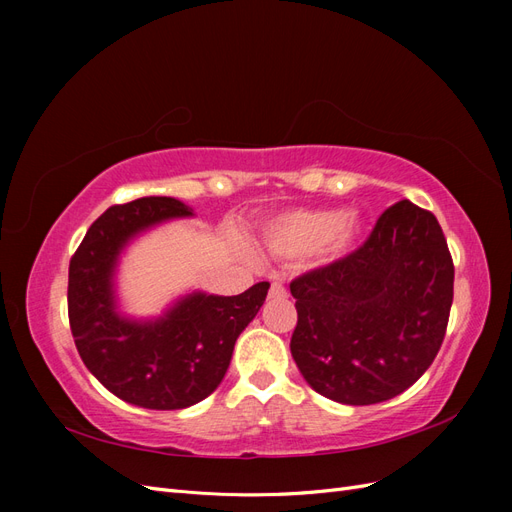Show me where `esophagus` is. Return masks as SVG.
Instances as JSON below:
<instances>
[{
	"label": "esophagus",
	"instance_id": "obj_1",
	"mask_svg": "<svg viewBox=\"0 0 512 512\" xmlns=\"http://www.w3.org/2000/svg\"><path fill=\"white\" fill-rule=\"evenodd\" d=\"M269 297L271 299H286L288 297V290L282 282H273L271 284V290H269Z\"/></svg>",
	"mask_w": 512,
	"mask_h": 512
}]
</instances>
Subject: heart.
Here are the masks:
<instances>
[{
    "label": "heart",
    "mask_w": 512,
    "mask_h": 512,
    "mask_svg": "<svg viewBox=\"0 0 512 512\" xmlns=\"http://www.w3.org/2000/svg\"><path fill=\"white\" fill-rule=\"evenodd\" d=\"M361 218L352 211L297 209L277 215L262 228V247L275 258L299 260L316 252L346 256L361 237Z\"/></svg>",
    "instance_id": "obj_1"
}]
</instances>
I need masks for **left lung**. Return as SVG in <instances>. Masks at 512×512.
Instances as JSON below:
<instances>
[{
    "label": "left lung",
    "instance_id": "left-lung-1",
    "mask_svg": "<svg viewBox=\"0 0 512 512\" xmlns=\"http://www.w3.org/2000/svg\"><path fill=\"white\" fill-rule=\"evenodd\" d=\"M453 282L436 215L399 200L359 250L290 284L299 314L292 359L316 393L339 404L393 399L436 359Z\"/></svg>",
    "mask_w": 512,
    "mask_h": 512
}]
</instances>
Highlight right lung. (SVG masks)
<instances>
[{"label": "right lung", "mask_w": 512, "mask_h": 512, "mask_svg": "<svg viewBox=\"0 0 512 512\" xmlns=\"http://www.w3.org/2000/svg\"><path fill=\"white\" fill-rule=\"evenodd\" d=\"M192 209L147 196L106 209L70 260L68 318L83 363L108 391L149 410H181L218 389L237 337L269 292L258 282L237 297L192 292L166 314L132 320L117 312L115 269L136 235Z\"/></svg>", "instance_id": "obj_1"}]
</instances>
